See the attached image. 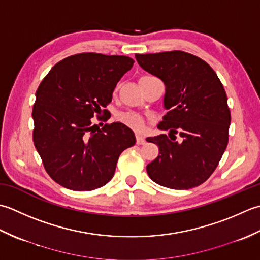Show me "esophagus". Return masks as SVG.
Returning <instances> with one entry per match:
<instances>
[{"label":"esophagus","instance_id":"obj_1","mask_svg":"<svg viewBox=\"0 0 260 260\" xmlns=\"http://www.w3.org/2000/svg\"><path fill=\"white\" fill-rule=\"evenodd\" d=\"M137 144L138 145H144L145 142H146V140H145V138H144V136H141V135H139V134H137Z\"/></svg>","mask_w":260,"mask_h":260}]
</instances>
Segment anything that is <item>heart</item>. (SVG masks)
<instances>
[{"label":"heart","instance_id":"1","mask_svg":"<svg viewBox=\"0 0 260 260\" xmlns=\"http://www.w3.org/2000/svg\"><path fill=\"white\" fill-rule=\"evenodd\" d=\"M118 119L120 122H122L123 124L128 125L129 128H132L135 130H142L145 126V119L142 118L140 114H138L136 112H131V111H128V112H121L118 115Z\"/></svg>","mask_w":260,"mask_h":260}]
</instances>
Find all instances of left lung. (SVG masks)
<instances>
[{"instance_id":"obj_1","label":"left lung","mask_w":260,"mask_h":260,"mask_svg":"<svg viewBox=\"0 0 260 260\" xmlns=\"http://www.w3.org/2000/svg\"><path fill=\"white\" fill-rule=\"evenodd\" d=\"M136 59L166 86L168 112L158 128L169 134L147 138L159 148L147 173L168 188L199 186L215 171L229 140L231 114L223 85L208 62L188 52L136 54Z\"/></svg>"}]
</instances>
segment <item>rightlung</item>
Here are the masks:
<instances>
[{
  "instance_id": "right-lung-1",
  "label": "right lung",
  "mask_w": 260,
  "mask_h": 260,
  "mask_svg": "<svg viewBox=\"0 0 260 260\" xmlns=\"http://www.w3.org/2000/svg\"><path fill=\"white\" fill-rule=\"evenodd\" d=\"M135 60L126 56L83 52L57 62L42 79L32 109L34 144L46 172L61 186L93 190L111 181L119 156L136 144L134 131L107 121V105ZM103 124V123H102Z\"/></svg>"
}]
</instances>
